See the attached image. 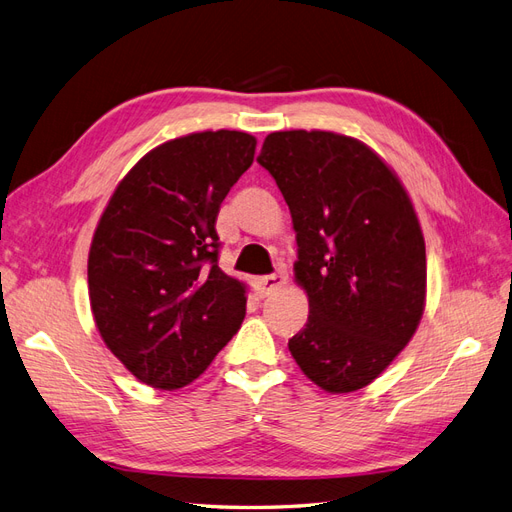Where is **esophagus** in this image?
Here are the masks:
<instances>
[{"mask_svg": "<svg viewBox=\"0 0 512 512\" xmlns=\"http://www.w3.org/2000/svg\"><path fill=\"white\" fill-rule=\"evenodd\" d=\"M288 280V275L284 271H277V273H271V275H265V277H258L256 282V290L260 297H269V294H273L275 290H280Z\"/></svg>", "mask_w": 512, "mask_h": 512, "instance_id": "esophagus-1", "label": "esophagus"}]
</instances>
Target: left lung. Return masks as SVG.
<instances>
[{
    "instance_id": "1",
    "label": "left lung",
    "mask_w": 512,
    "mask_h": 512,
    "mask_svg": "<svg viewBox=\"0 0 512 512\" xmlns=\"http://www.w3.org/2000/svg\"><path fill=\"white\" fill-rule=\"evenodd\" d=\"M256 160L290 209L294 277L309 297L290 354L320 389L359 391L404 350L425 309V239L410 198L380 156L344 134L273 132Z\"/></svg>"
}]
</instances>
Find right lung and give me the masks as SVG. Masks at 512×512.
I'll list each match as a JSON object with an SVG mask.
<instances>
[{
	"label": "right lung",
	"mask_w": 512,
	"mask_h": 512,
	"mask_svg": "<svg viewBox=\"0 0 512 512\" xmlns=\"http://www.w3.org/2000/svg\"><path fill=\"white\" fill-rule=\"evenodd\" d=\"M254 151L237 130L168 141L121 179L98 222L91 312L108 350L153 389L196 380L245 318V284L218 267L215 220Z\"/></svg>",
	"instance_id": "obj_1"
}]
</instances>
